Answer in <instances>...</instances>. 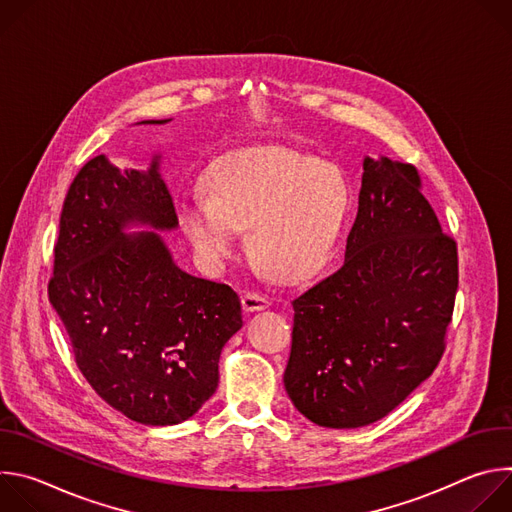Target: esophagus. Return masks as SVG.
<instances>
[{"instance_id":"1","label":"esophagus","mask_w":512,"mask_h":512,"mask_svg":"<svg viewBox=\"0 0 512 512\" xmlns=\"http://www.w3.org/2000/svg\"><path fill=\"white\" fill-rule=\"evenodd\" d=\"M269 298L257 294V291H247V294L243 296V310L245 312H261L265 308H269Z\"/></svg>"}]
</instances>
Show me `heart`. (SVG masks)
Returning a JSON list of instances; mask_svg holds the SVG:
<instances>
[{"mask_svg": "<svg viewBox=\"0 0 512 512\" xmlns=\"http://www.w3.org/2000/svg\"><path fill=\"white\" fill-rule=\"evenodd\" d=\"M206 186L180 194L178 221L200 261L223 269L251 229V249L271 271L300 281L332 253L352 204L344 174L287 148H245L216 160Z\"/></svg>", "mask_w": 512, "mask_h": 512, "instance_id": "obj_1", "label": "heart"}]
</instances>
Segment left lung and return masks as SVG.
Returning a JSON list of instances; mask_svg holds the SVG:
<instances>
[{
    "label": "left lung",
    "instance_id": "obj_1",
    "mask_svg": "<svg viewBox=\"0 0 512 512\" xmlns=\"http://www.w3.org/2000/svg\"><path fill=\"white\" fill-rule=\"evenodd\" d=\"M419 186L413 166L364 156L342 265L291 300L283 385L316 425L379 421L429 379L444 354L458 251Z\"/></svg>",
    "mask_w": 512,
    "mask_h": 512
}]
</instances>
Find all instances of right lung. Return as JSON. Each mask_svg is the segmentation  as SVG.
I'll return each instance as SVG.
<instances>
[{
	"label": "right lung",
	"mask_w": 512,
	"mask_h": 512,
	"mask_svg": "<svg viewBox=\"0 0 512 512\" xmlns=\"http://www.w3.org/2000/svg\"><path fill=\"white\" fill-rule=\"evenodd\" d=\"M176 229L162 152L145 170H121L101 154L72 180L54 247L48 298L79 369L99 397L143 425L194 417L218 387L223 346L243 326L229 285L176 263L162 235Z\"/></svg>",
	"instance_id": "1"
}]
</instances>
